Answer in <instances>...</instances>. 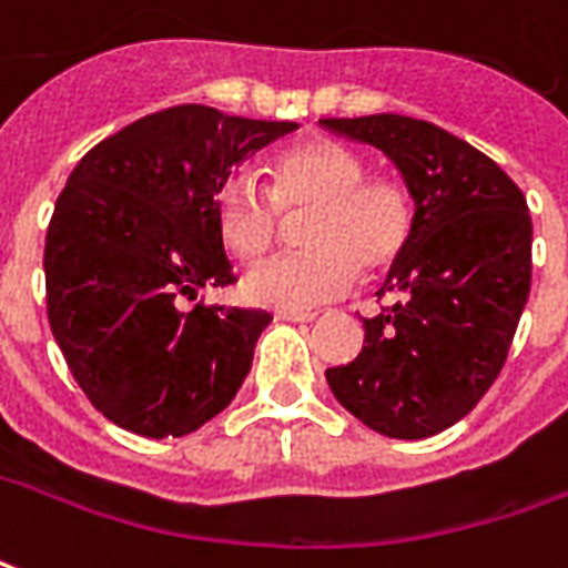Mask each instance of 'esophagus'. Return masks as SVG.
I'll use <instances>...</instances> for the list:
<instances>
[{"instance_id": "obj_1", "label": "esophagus", "mask_w": 568, "mask_h": 568, "mask_svg": "<svg viewBox=\"0 0 568 568\" xmlns=\"http://www.w3.org/2000/svg\"><path fill=\"white\" fill-rule=\"evenodd\" d=\"M276 320H283V323H313V320H316V313H311V311H276Z\"/></svg>"}]
</instances>
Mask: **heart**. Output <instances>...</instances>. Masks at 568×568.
Wrapping results in <instances>:
<instances>
[{
  "label": "heart",
  "mask_w": 568,
  "mask_h": 568,
  "mask_svg": "<svg viewBox=\"0 0 568 568\" xmlns=\"http://www.w3.org/2000/svg\"><path fill=\"white\" fill-rule=\"evenodd\" d=\"M311 215L297 255L271 257L245 280L257 304L307 311L344 295L359 271L390 267L415 227V202L403 181L372 178L368 162L338 141H301L271 165V187L255 174H233L217 190V230L245 261L261 257L280 236L283 212Z\"/></svg>",
  "instance_id": "b5f03b06"
}]
</instances>
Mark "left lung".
<instances>
[{
	"label": "left lung",
	"instance_id": "8db88e82",
	"mask_svg": "<svg viewBox=\"0 0 568 568\" xmlns=\"http://www.w3.org/2000/svg\"><path fill=\"white\" fill-rule=\"evenodd\" d=\"M328 132L384 150L415 200V227L363 320L347 366L325 368L338 403L396 439L462 422L505 366L532 285V217L495 162L434 122L396 113L323 119Z\"/></svg>",
	"mask_w": 568,
	"mask_h": 568
}]
</instances>
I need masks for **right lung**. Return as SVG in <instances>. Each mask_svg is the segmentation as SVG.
<instances>
[{
    "mask_svg": "<svg viewBox=\"0 0 568 568\" xmlns=\"http://www.w3.org/2000/svg\"><path fill=\"white\" fill-rule=\"evenodd\" d=\"M295 129L181 104L79 160L45 233V297L63 359L104 418L165 439L233 403L271 313L189 301L236 283L215 215L230 169Z\"/></svg>",
    "mask_w": 568,
    "mask_h": 568,
    "instance_id": "1",
    "label": "right lung"
}]
</instances>
